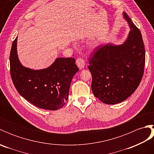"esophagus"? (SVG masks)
Here are the masks:
<instances>
[{
	"label": "esophagus",
	"mask_w": 154,
	"mask_h": 154,
	"mask_svg": "<svg viewBox=\"0 0 154 154\" xmlns=\"http://www.w3.org/2000/svg\"><path fill=\"white\" fill-rule=\"evenodd\" d=\"M76 63L79 69H83L85 65V61L81 57H78L76 60Z\"/></svg>",
	"instance_id": "1"
}]
</instances>
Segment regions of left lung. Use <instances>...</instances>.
Returning <instances> with one entry per match:
<instances>
[{"label":"left lung","mask_w":154,"mask_h":154,"mask_svg":"<svg viewBox=\"0 0 154 154\" xmlns=\"http://www.w3.org/2000/svg\"><path fill=\"white\" fill-rule=\"evenodd\" d=\"M130 31L122 45H99L89 59L94 95L101 102L114 104L126 100L141 82L146 61L142 34L126 13Z\"/></svg>","instance_id":"left-lung-1"}]
</instances>
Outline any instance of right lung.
Returning <instances> with one entry per match:
<instances>
[{
  "mask_svg": "<svg viewBox=\"0 0 154 154\" xmlns=\"http://www.w3.org/2000/svg\"><path fill=\"white\" fill-rule=\"evenodd\" d=\"M16 44L17 38L13 42L10 54V71L19 94L40 109L56 110L63 107L68 99L72 79L79 71L75 59L57 58L50 67L32 70L20 63Z\"/></svg>",
  "mask_w": 154,
  "mask_h": 154,
  "instance_id": "right-lung-1",
  "label": "right lung"
}]
</instances>
